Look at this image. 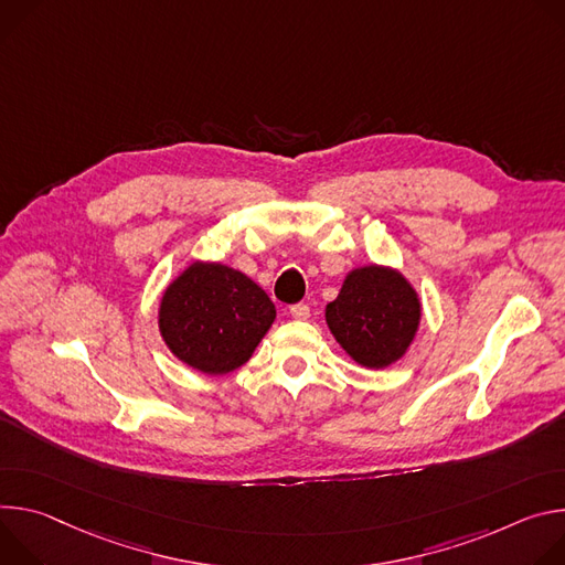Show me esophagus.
I'll use <instances>...</instances> for the list:
<instances>
[{"instance_id":"34e87169","label":"esophagus","mask_w":565,"mask_h":565,"mask_svg":"<svg viewBox=\"0 0 565 565\" xmlns=\"http://www.w3.org/2000/svg\"><path fill=\"white\" fill-rule=\"evenodd\" d=\"M289 315H291L294 319L305 321V319H309V305H307V302H296V305H291Z\"/></svg>"}]
</instances>
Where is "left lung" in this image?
Wrapping results in <instances>:
<instances>
[{
    "label": "left lung",
    "instance_id": "1",
    "mask_svg": "<svg viewBox=\"0 0 565 565\" xmlns=\"http://www.w3.org/2000/svg\"><path fill=\"white\" fill-rule=\"evenodd\" d=\"M422 307L402 274L370 265L354 269L326 309L341 348L365 367H386L411 345Z\"/></svg>",
    "mask_w": 565,
    "mask_h": 565
}]
</instances>
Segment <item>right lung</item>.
<instances>
[{
    "instance_id": "obj_1",
    "label": "right lung",
    "mask_w": 565,
    "mask_h": 565,
    "mask_svg": "<svg viewBox=\"0 0 565 565\" xmlns=\"http://www.w3.org/2000/svg\"><path fill=\"white\" fill-rule=\"evenodd\" d=\"M276 307L254 280L215 263L188 267L163 294L159 328L177 359L226 374L254 354Z\"/></svg>"
}]
</instances>
